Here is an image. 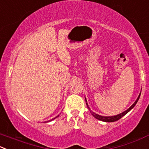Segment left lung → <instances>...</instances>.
<instances>
[{
  "label": "left lung",
  "instance_id": "8db88e82",
  "mask_svg": "<svg viewBox=\"0 0 149 149\" xmlns=\"http://www.w3.org/2000/svg\"><path fill=\"white\" fill-rule=\"evenodd\" d=\"M140 96H141V94H140V95H139V96H138V99L136 100V101H135V102H134L133 105H132V106L130 107V108H128V109L127 110V111H124L123 113H120V114L116 115V116H100V115L96 114V113H94V112H92V111H90V109H89V107L88 106V104L87 103H86V105H87L88 108H89V111H90V112H92V116H93L95 118H96V119H99V120H100V121H102V122H116V121H118V120H119V119H120L122 117V116H124L125 114H127V113L128 112H129V111H130V110L132 109V108H134V106H135V105H136L137 102H138V100H139V98H140Z\"/></svg>",
  "mask_w": 149,
  "mask_h": 149
}]
</instances>
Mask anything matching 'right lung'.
Wrapping results in <instances>:
<instances>
[{"mask_svg": "<svg viewBox=\"0 0 149 149\" xmlns=\"http://www.w3.org/2000/svg\"><path fill=\"white\" fill-rule=\"evenodd\" d=\"M58 116H57V117H55V118H54V119H51V120H49V121H52V120H53V119H56V118H57V117H58ZM49 121H48V122H49Z\"/></svg>", "mask_w": 149, "mask_h": 149, "instance_id": "right-lung-1", "label": "right lung"}]
</instances>
